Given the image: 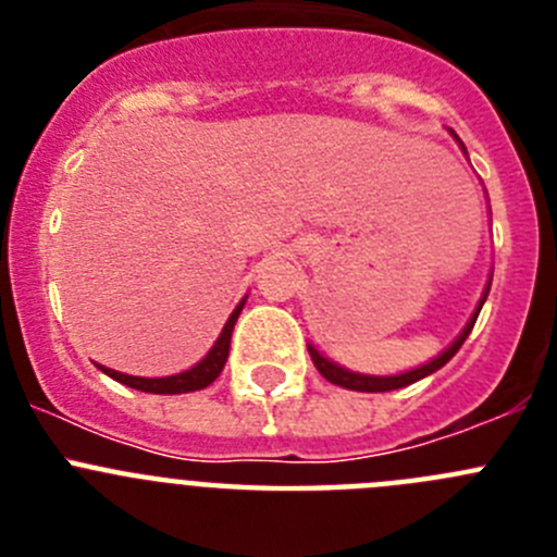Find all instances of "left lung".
I'll return each instance as SVG.
<instances>
[{"label": "left lung", "mask_w": 557, "mask_h": 557, "mask_svg": "<svg viewBox=\"0 0 557 557\" xmlns=\"http://www.w3.org/2000/svg\"><path fill=\"white\" fill-rule=\"evenodd\" d=\"M449 133H451V136H455V139H457V133H455V131H449ZM457 145H460V150L466 152V145H462L460 139H457ZM466 156H469V152H466ZM491 278H494V273L488 275V284H485V289H482V298H480V301H476V309H474V312H471L469 323H466V326H462V332L457 334V337L451 339L449 346H446L444 351L437 354V357H432L430 362H424V366L410 368V371H405V373H393V376H373V373H357V371H348V368L337 366V362H334V359L323 357V354L318 351V348H314L312 343H307L309 357H312L314 368H318V371H321V376H323V379H329V382H332V385L346 387V391H359V393H387V391H398V387L412 385V382H418V379H424V376H430V373H435L437 368H444L446 362H449V359L455 357L457 351H460V346H462V343H466V337H469V334H471V329H474L476 314H480L482 304H485V298H488V293H491Z\"/></svg>", "instance_id": "1"}]
</instances>
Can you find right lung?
I'll return each mask as SVG.
<instances>
[{"label":"right lung","instance_id":"obj_1","mask_svg":"<svg viewBox=\"0 0 557 557\" xmlns=\"http://www.w3.org/2000/svg\"><path fill=\"white\" fill-rule=\"evenodd\" d=\"M245 301H248V295H245L243 301L234 307V312L228 314V321H225L223 332H220V337L214 339V346L209 348V354H206L200 362H195L189 371L172 373V376H131V373H120L106 366H97V368H100L102 373H108L111 379H116V382H122V385L141 393H161V396H172V393L203 391V387H209L211 382L220 376V371L225 368V359H228V348H231V332H234V323L236 318H239V312H243Z\"/></svg>","mask_w":557,"mask_h":557}]
</instances>
